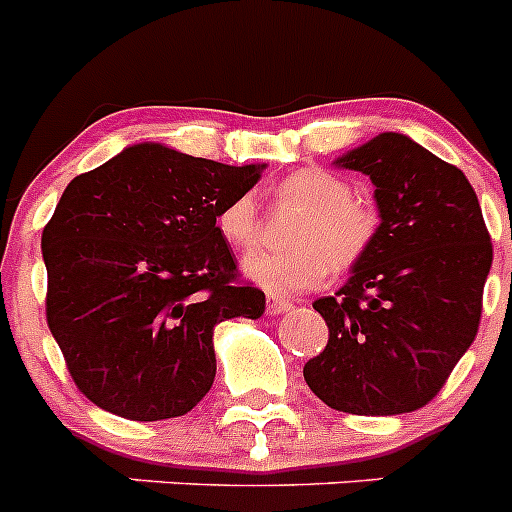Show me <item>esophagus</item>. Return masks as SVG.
<instances>
[{
    "label": "esophagus",
    "instance_id": "obj_1",
    "mask_svg": "<svg viewBox=\"0 0 512 512\" xmlns=\"http://www.w3.org/2000/svg\"><path fill=\"white\" fill-rule=\"evenodd\" d=\"M266 310H269V315H282V312L292 310V302L282 300V297L271 295L269 300H266Z\"/></svg>",
    "mask_w": 512,
    "mask_h": 512
}]
</instances>
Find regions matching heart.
I'll return each instance as SVG.
<instances>
[{"mask_svg": "<svg viewBox=\"0 0 512 512\" xmlns=\"http://www.w3.org/2000/svg\"><path fill=\"white\" fill-rule=\"evenodd\" d=\"M277 197L302 207L282 251H253L243 259V274L274 295H300L325 282L330 266L351 269L377 238L379 217L369 202L351 197V184L325 169H300L284 176ZM217 228L233 248H248L259 238V207L251 194H238L217 212Z\"/></svg>", "mask_w": 512, "mask_h": 512, "instance_id": "1", "label": "heart"}]
</instances>
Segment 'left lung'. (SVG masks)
I'll return each mask as SVG.
<instances>
[{"instance_id":"8db88e82","label":"left lung","mask_w":512,"mask_h":512,"mask_svg":"<svg viewBox=\"0 0 512 512\" xmlns=\"http://www.w3.org/2000/svg\"><path fill=\"white\" fill-rule=\"evenodd\" d=\"M333 164L372 179L379 228L336 297L312 302L328 346L302 374L341 413H413L477 336L492 266L482 207L461 169L402 133H379Z\"/></svg>"}]
</instances>
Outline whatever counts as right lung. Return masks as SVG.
Segmentation results:
<instances>
[{"instance_id":"obj_1","label":"right lung","mask_w":512,"mask_h":512,"mask_svg":"<svg viewBox=\"0 0 512 512\" xmlns=\"http://www.w3.org/2000/svg\"><path fill=\"white\" fill-rule=\"evenodd\" d=\"M266 164L228 166L135 143L63 189L43 230L45 315L71 377L128 420L179 418L215 382V325L261 318L217 228Z\"/></svg>"}]
</instances>
